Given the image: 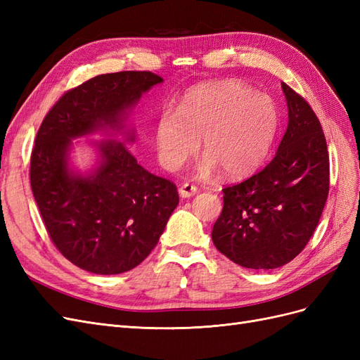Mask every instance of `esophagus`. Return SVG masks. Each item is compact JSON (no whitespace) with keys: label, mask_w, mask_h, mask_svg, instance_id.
<instances>
[{"label":"esophagus","mask_w":360,"mask_h":360,"mask_svg":"<svg viewBox=\"0 0 360 360\" xmlns=\"http://www.w3.org/2000/svg\"><path fill=\"white\" fill-rule=\"evenodd\" d=\"M197 192H198V188L193 186V184H191V183H183L179 189V193L181 198H191V197H193V195H197Z\"/></svg>","instance_id":"34e87169"}]
</instances>
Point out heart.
<instances>
[{
    "mask_svg": "<svg viewBox=\"0 0 360 360\" xmlns=\"http://www.w3.org/2000/svg\"><path fill=\"white\" fill-rule=\"evenodd\" d=\"M279 112L271 97L240 81H212L192 86L177 112L160 114L155 143L160 165L179 169L198 148L204 176L221 168L226 177L243 179L263 165L275 143Z\"/></svg>",
    "mask_w": 360,
    "mask_h": 360,
    "instance_id": "heart-1",
    "label": "heart"
}]
</instances>
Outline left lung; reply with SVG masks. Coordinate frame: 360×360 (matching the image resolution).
<instances>
[{"label": "left lung", "instance_id": "obj_1", "mask_svg": "<svg viewBox=\"0 0 360 360\" xmlns=\"http://www.w3.org/2000/svg\"><path fill=\"white\" fill-rule=\"evenodd\" d=\"M288 126L275 158L242 183L222 189L212 238L236 264L270 270L296 258L319 225L329 193V153L311 105L282 82Z\"/></svg>", "mask_w": 360, "mask_h": 360}]
</instances>
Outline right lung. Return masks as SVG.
I'll return each instance as SVG.
<instances>
[{
  "label": "right lung",
  "instance_id": "obj_1",
  "mask_svg": "<svg viewBox=\"0 0 360 360\" xmlns=\"http://www.w3.org/2000/svg\"><path fill=\"white\" fill-rule=\"evenodd\" d=\"M159 82L160 76L147 70L94 76L64 93L39 127L30 162L32 195L52 243L91 274L118 275L143 263L179 192L117 141L101 143L102 162L91 176H75L68 167L70 139L105 126L118 129L126 110Z\"/></svg>",
  "mask_w": 360,
  "mask_h": 360
}]
</instances>
